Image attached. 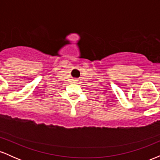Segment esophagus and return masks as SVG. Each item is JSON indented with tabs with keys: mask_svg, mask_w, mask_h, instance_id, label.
I'll use <instances>...</instances> for the list:
<instances>
[{
	"mask_svg": "<svg viewBox=\"0 0 160 160\" xmlns=\"http://www.w3.org/2000/svg\"><path fill=\"white\" fill-rule=\"evenodd\" d=\"M75 81H76V80H75Z\"/></svg>",
	"mask_w": 160,
	"mask_h": 160,
	"instance_id": "obj_1",
	"label": "esophagus"
}]
</instances>
